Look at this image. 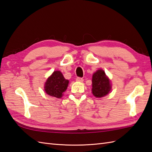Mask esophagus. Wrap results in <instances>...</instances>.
Masks as SVG:
<instances>
[{"label":"esophagus","mask_w":152,"mask_h":152,"mask_svg":"<svg viewBox=\"0 0 152 152\" xmlns=\"http://www.w3.org/2000/svg\"><path fill=\"white\" fill-rule=\"evenodd\" d=\"M76 80L77 81V82H83V79L82 78V77H76Z\"/></svg>","instance_id":"34e87169"}]
</instances>
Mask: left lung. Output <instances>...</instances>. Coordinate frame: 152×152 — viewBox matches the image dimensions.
Wrapping results in <instances>:
<instances>
[{
	"label": "left lung",
	"instance_id": "1",
	"mask_svg": "<svg viewBox=\"0 0 152 152\" xmlns=\"http://www.w3.org/2000/svg\"><path fill=\"white\" fill-rule=\"evenodd\" d=\"M92 82V93L94 96L103 97L111 91L110 81L103 70H98L93 74Z\"/></svg>",
	"mask_w": 152,
	"mask_h": 152
}]
</instances>
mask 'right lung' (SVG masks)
Returning a JSON list of instances; mask_svg holds the SVG:
<instances>
[{
	"label": "right lung",
	"instance_id": "add662e5",
	"mask_svg": "<svg viewBox=\"0 0 152 152\" xmlns=\"http://www.w3.org/2000/svg\"><path fill=\"white\" fill-rule=\"evenodd\" d=\"M69 82L61 72L54 71L46 82L45 91L50 96L60 98L67 88Z\"/></svg>",
	"mask_w": 152,
	"mask_h": 152
}]
</instances>
